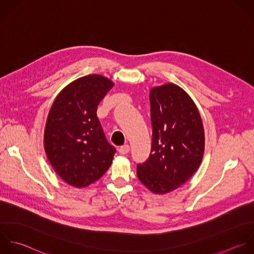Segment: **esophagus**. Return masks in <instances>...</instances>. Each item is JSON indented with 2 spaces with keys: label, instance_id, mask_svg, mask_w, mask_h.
<instances>
[{
  "label": "esophagus",
  "instance_id": "obj_1",
  "mask_svg": "<svg viewBox=\"0 0 254 254\" xmlns=\"http://www.w3.org/2000/svg\"><path fill=\"white\" fill-rule=\"evenodd\" d=\"M119 151H120L121 154H127V153H128V151H129V145L127 144V143L124 144V145H122V146L120 147Z\"/></svg>",
  "mask_w": 254,
  "mask_h": 254
}]
</instances>
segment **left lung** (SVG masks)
<instances>
[{"mask_svg":"<svg viewBox=\"0 0 254 254\" xmlns=\"http://www.w3.org/2000/svg\"><path fill=\"white\" fill-rule=\"evenodd\" d=\"M152 143L149 157L136 166L139 181L151 192L165 194L183 185L199 168L205 135L199 111L180 87L151 89Z\"/></svg>","mask_w":254,"mask_h":254,"instance_id":"1","label":"left lung"}]
</instances>
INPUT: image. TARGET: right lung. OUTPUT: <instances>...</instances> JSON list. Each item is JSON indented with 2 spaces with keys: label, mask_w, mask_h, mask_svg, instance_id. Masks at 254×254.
I'll use <instances>...</instances> for the list:
<instances>
[{
  "label": "right lung",
  "mask_w": 254,
  "mask_h": 254,
  "mask_svg": "<svg viewBox=\"0 0 254 254\" xmlns=\"http://www.w3.org/2000/svg\"><path fill=\"white\" fill-rule=\"evenodd\" d=\"M113 86L106 77L88 75L65 87L52 104L44 148L56 173L69 185L86 187L112 164L117 150L105 136L97 109Z\"/></svg>",
  "instance_id": "1"
}]
</instances>
